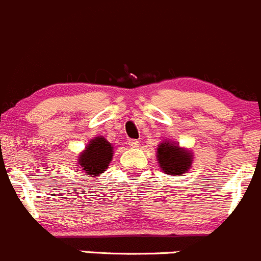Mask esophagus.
Masks as SVG:
<instances>
[{"mask_svg": "<svg viewBox=\"0 0 261 261\" xmlns=\"http://www.w3.org/2000/svg\"><path fill=\"white\" fill-rule=\"evenodd\" d=\"M128 145H130L131 148L139 147V140H136V139H130V140H128Z\"/></svg>", "mask_w": 261, "mask_h": 261, "instance_id": "esophagus-1", "label": "esophagus"}]
</instances>
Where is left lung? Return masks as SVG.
<instances>
[{
	"instance_id": "1",
	"label": "left lung",
	"mask_w": 261,
	"mask_h": 261,
	"mask_svg": "<svg viewBox=\"0 0 261 261\" xmlns=\"http://www.w3.org/2000/svg\"><path fill=\"white\" fill-rule=\"evenodd\" d=\"M160 167L170 175H181L188 171L192 165V155L188 150L180 149L169 142L161 143L157 149Z\"/></svg>"
}]
</instances>
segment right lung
Masks as SVG:
<instances>
[{"label": "right lung", "instance_id": "right-lung-1", "mask_svg": "<svg viewBox=\"0 0 261 261\" xmlns=\"http://www.w3.org/2000/svg\"><path fill=\"white\" fill-rule=\"evenodd\" d=\"M113 155V147L104 138L92 139L86 150L80 155L79 165L89 175L97 176L106 171Z\"/></svg>", "mask_w": 261, "mask_h": 261}]
</instances>
